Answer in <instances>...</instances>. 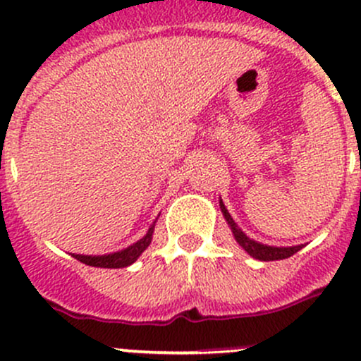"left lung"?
Listing matches in <instances>:
<instances>
[{
	"label": "left lung",
	"mask_w": 361,
	"mask_h": 361,
	"mask_svg": "<svg viewBox=\"0 0 361 361\" xmlns=\"http://www.w3.org/2000/svg\"><path fill=\"white\" fill-rule=\"evenodd\" d=\"M219 207H221V212L223 216H225V219L228 221L235 240L242 245V249H244L249 256L256 257V259L259 261H276V259H286V257H290L292 254L301 250L302 245H294V247H271V245H264V244H259V242L252 240V238H249L244 231L238 228L237 223L233 221V218H231L230 212L226 211L225 204H223L221 200H219Z\"/></svg>",
	"instance_id": "obj_1"
}]
</instances>
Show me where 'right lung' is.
I'll list each match as a JSON object with an SVG mask.
<instances>
[{"label": "right lung", "instance_id": "obj_1", "mask_svg": "<svg viewBox=\"0 0 361 361\" xmlns=\"http://www.w3.org/2000/svg\"><path fill=\"white\" fill-rule=\"evenodd\" d=\"M154 226H155V221L149 228V231H147L145 237L140 238L138 242H135V244L130 245V247L117 250V252L104 254V256H82V254H72V256H74L78 261H81V263L90 264V267H94V268H126L135 263V261L140 257V254L150 245Z\"/></svg>", "mask_w": 361, "mask_h": 361}]
</instances>
